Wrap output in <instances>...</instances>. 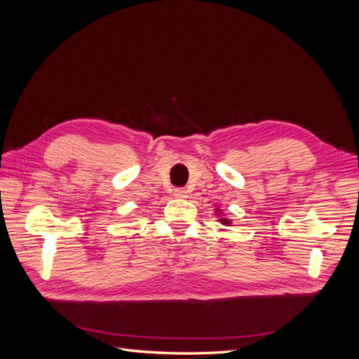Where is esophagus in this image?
Segmentation results:
<instances>
[{"label":"esophagus","mask_w":359,"mask_h":359,"mask_svg":"<svg viewBox=\"0 0 359 359\" xmlns=\"http://www.w3.org/2000/svg\"><path fill=\"white\" fill-rule=\"evenodd\" d=\"M173 196H175L177 199H186L187 191L184 189H177V190H173Z\"/></svg>","instance_id":"obj_1"}]
</instances>
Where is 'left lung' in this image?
<instances>
[{
	"label": "left lung",
	"instance_id": "1",
	"mask_svg": "<svg viewBox=\"0 0 359 359\" xmlns=\"http://www.w3.org/2000/svg\"><path fill=\"white\" fill-rule=\"evenodd\" d=\"M214 215H215V219L219 220L222 224H224V226H233V220L231 219V217H227L224 214V210L220 208V205H215Z\"/></svg>",
	"mask_w": 359,
	"mask_h": 359
}]
</instances>
